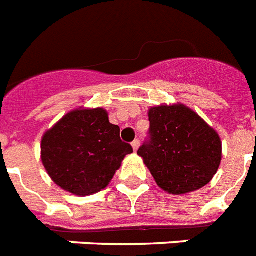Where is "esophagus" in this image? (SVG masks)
<instances>
[{"label": "esophagus", "mask_w": 256, "mask_h": 256, "mask_svg": "<svg viewBox=\"0 0 256 256\" xmlns=\"http://www.w3.org/2000/svg\"><path fill=\"white\" fill-rule=\"evenodd\" d=\"M140 140H134V142H132V148H134V152H136V150L140 148Z\"/></svg>", "instance_id": "obj_1"}]
</instances>
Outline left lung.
<instances>
[{
    "instance_id": "8db88e82",
    "label": "left lung",
    "mask_w": 256,
    "mask_h": 256,
    "mask_svg": "<svg viewBox=\"0 0 256 256\" xmlns=\"http://www.w3.org/2000/svg\"><path fill=\"white\" fill-rule=\"evenodd\" d=\"M150 138L138 150L156 184L170 194L199 190L210 182L222 160L218 132L182 104L148 110Z\"/></svg>"
}]
</instances>
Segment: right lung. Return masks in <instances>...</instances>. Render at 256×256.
Here are the masks:
<instances>
[{"instance_id": "1", "label": "right lung", "mask_w": 256, "mask_h": 256, "mask_svg": "<svg viewBox=\"0 0 256 256\" xmlns=\"http://www.w3.org/2000/svg\"><path fill=\"white\" fill-rule=\"evenodd\" d=\"M132 148L104 108H76L44 134L41 160L62 190L86 196L104 190Z\"/></svg>"}]
</instances>
